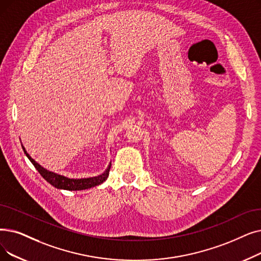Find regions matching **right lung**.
<instances>
[{"label":"right lung","mask_w":261,"mask_h":261,"mask_svg":"<svg viewBox=\"0 0 261 261\" xmlns=\"http://www.w3.org/2000/svg\"><path fill=\"white\" fill-rule=\"evenodd\" d=\"M22 148H23V151L25 155L29 158V160L33 163V165L35 166V168L38 171V173L43 177L44 180H47L48 182L53 186L56 189L60 190H67V191H81V190H86L90 189L93 187L99 186L106 181L109 177L110 173V168H111V162L108 165L106 171L95 177H87V178H69L66 177L64 175H60L58 173H54L52 171H49V169L42 167L39 163H37L34 159L27 152L24 146L22 145Z\"/></svg>","instance_id":"right-lung-1"}]
</instances>
